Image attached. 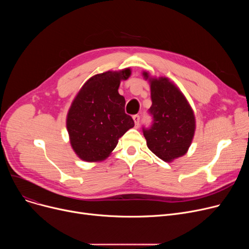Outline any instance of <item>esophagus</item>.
<instances>
[{
	"mask_svg": "<svg viewBox=\"0 0 249 249\" xmlns=\"http://www.w3.org/2000/svg\"><path fill=\"white\" fill-rule=\"evenodd\" d=\"M133 121H134L135 127H138V126H139V122H140V117H139V115H134V116H133Z\"/></svg>",
	"mask_w": 249,
	"mask_h": 249,
	"instance_id": "1",
	"label": "esophagus"
}]
</instances>
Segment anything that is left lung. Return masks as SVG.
<instances>
[{
  "label": "left lung",
  "instance_id": "8db88e82",
  "mask_svg": "<svg viewBox=\"0 0 249 249\" xmlns=\"http://www.w3.org/2000/svg\"><path fill=\"white\" fill-rule=\"evenodd\" d=\"M149 83L153 116L150 129L143 130L147 147L165 162L185 155L194 139L196 118L193 108L179 88L168 77L142 71Z\"/></svg>",
  "mask_w": 249,
  "mask_h": 249
}]
</instances>
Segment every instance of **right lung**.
I'll list each match as a JSON object with an SVG mask.
<instances>
[{"label": "right lung", "mask_w": 249, "mask_h": 249, "mask_svg": "<svg viewBox=\"0 0 249 249\" xmlns=\"http://www.w3.org/2000/svg\"><path fill=\"white\" fill-rule=\"evenodd\" d=\"M131 75L129 68L95 74L83 85L67 115L71 146L78 159L99 162L112 151L134 121L125 113V98L118 91Z\"/></svg>", "instance_id": "obj_1"}]
</instances>
